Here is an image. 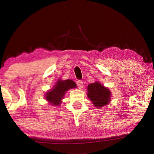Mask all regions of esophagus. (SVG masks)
<instances>
[{
  "mask_svg": "<svg viewBox=\"0 0 154 154\" xmlns=\"http://www.w3.org/2000/svg\"><path fill=\"white\" fill-rule=\"evenodd\" d=\"M76 83H77V85L78 88H79V89H82V88H83V82H82V81L77 80Z\"/></svg>",
  "mask_w": 154,
  "mask_h": 154,
  "instance_id": "1",
  "label": "esophagus"
}]
</instances>
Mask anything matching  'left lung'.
<instances>
[{
  "mask_svg": "<svg viewBox=\"0 0 154 154\" xmlns=\"http://www.w3.org/2000/svg\"><path fill=\"white\" fill-rule=\"evenodd\" d=\"M111 92L100 82L90 83L88 86V97L97 108L103 107L111 100Z\"/></svg>",
  "mask_w": 154,
  "mask_h": 154,
  "instance_id": "8db88e82",
  "label": "left lung"
}]
</instances>
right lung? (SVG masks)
Segmentation results:
<instances>
[{"mask_svg": "<svg viewBox=\"0 0 154 154\" xmlns=\"http://www.w3.org/2000/svg\"><path fill=\"white\" fill-rule=\"evenodd\" d=\"M77 87L73 81L66 79H58L51 90L48 91L45 94L46 100L54 106H58L62 103V100L66 91Z\"/></svg>", "mask_w": 154, "mask_h": 154, "instance_id": "obj_1", "label": "right lung"}]
</instances>
